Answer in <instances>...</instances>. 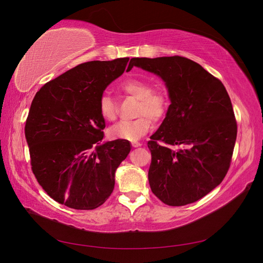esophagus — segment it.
I'll return each mask as SVG.
<instances>
[{"label":"esophagus","instance_id":"1","mask_svg":"<svg viewBox=\"0 0 263 263\" xmlns=\"http://www.w3.org/2000/svg\"><path fill=\"white\" fill-rule=\"evenodd\" d=\"M132 146H133L134 148H137V147H140L141 144H140V142H138V141H133V142H132Z\"/></svg>","mask_w":263,"mask_h":263}]
</instances>
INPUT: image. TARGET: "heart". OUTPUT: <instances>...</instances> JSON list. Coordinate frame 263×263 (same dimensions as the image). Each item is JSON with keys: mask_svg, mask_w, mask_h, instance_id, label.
<instances>
[{"mask_svg": "<svg viewBox=\"0 0 263 263\" xmlns=\"http://www.w3.org/2000/svg\"><path fill=\"white\" fill-rule=\"evenodd\" d=\"M122 91L137 100L133 121L117 123L108 128V136L112 139L137 140L146 135L155 123L160 122L166 115L169 108L168 97L159 90H154L150 82L141 79H129L121 85ZM99 112L106 121H115L117 117V105L108 94H103L99 100Z\"/></svg>", "mask_w": 263, "mask_h": 263, "instance_id": "b5f03b06", "label": "heart"}]
</instances>
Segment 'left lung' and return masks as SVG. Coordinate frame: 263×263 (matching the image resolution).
I'll list each match as a JSON object with an SVG mask.
<instances>
[{
  "instance_id": "1",
  "label": "left lung",
  "mask_w": 263,
  "mask_h": 263,
  "mask_svg": "<svg viewBox=\"0 0 263 263\" xmlns=\"http://www.w3.org/2000/svg\"><path fill=\"white\" fill-rule=\"evenodd\" d=\"M134 66L160 77L171 101L148 141L150 189L166 205L194 203L229 170L237 137L232 101L219 79L181 55L132 58L128 69Z\"/></svg>"
}]
</instances>
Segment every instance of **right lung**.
<instances>
[{
    "label": "right lung",
    "mask_w": 263,
    "mask_h": 263,
    "mask_svg": "<svg viewBox=\"0 0 263 263\" xmlns=\"http://www.w3.org/2000/svg\"><path fill=\"white\" fill-rule=\"evenodd\" d=\"M128 60L81 63L47 82L31 102L25 125L31 170L45 192L70 209L104 203L130 151L128 140L102 141L105 122L99 112L101 95Z\"/></svg>",
    "instance_id": "obj_1"
}]
</instances>
